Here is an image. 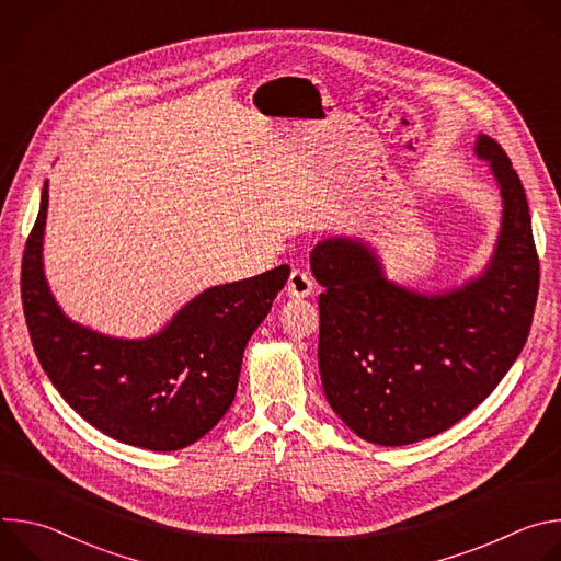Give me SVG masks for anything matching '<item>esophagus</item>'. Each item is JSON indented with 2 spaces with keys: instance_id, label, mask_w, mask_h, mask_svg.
Returning <instances> with one entry per match:
<instances>
[{
  "instance_id": "1",
  "label": "esophagus",
  "mask_w": 561,
  "mask_h": 561,
  "mask_svg": "<svg viewBox=\"0 0 561 561\" xmlns=\"http://www.w3.org/2000/svg\"><path fill=\"white\" fill-rule=\"evenodd\" d=\"M286 290L290 297H308L312 295L314 290V279L310 277L308 271L304 268H295L288 277V284H286Z\"/></svg>"
}]
</instances>
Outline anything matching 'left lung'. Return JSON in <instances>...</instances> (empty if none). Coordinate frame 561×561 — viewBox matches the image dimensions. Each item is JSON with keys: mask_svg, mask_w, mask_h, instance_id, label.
Listing matches in <instances>:
<instances>
[{"mask_svg": "<svg viewBox=\"0 0 561 561\" xmlns=\"http://www.w3.org/2000/svg\"><path fill=\"white\" fill-rule=\"evenodd\" d=\"M502 193V230L477 279L422 295L383 277L359 239L310 253L319 295V373L331 409L362 439L404 446L444 433L497 388L533 324L539 260L524 186L502 146L479 135Z\"/></svg>", "mask_w": 561, "mask_h": 561, "instance_id": "8db88e82", "label": "left lung"}]
</instances>
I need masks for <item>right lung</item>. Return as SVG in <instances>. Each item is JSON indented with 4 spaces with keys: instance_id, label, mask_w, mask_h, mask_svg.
<instances>
[{
    "instance_id": "right-lung-1",
    "label": "right lung",
    "mask_w": 561,
    "mask_h": 561,
    "mask_svg": "<svg viewBox=\"0 0 561 561\" xmlns=\"http://www.w3.org/2000/svg\"><path fill=\"white\" fill-rule=\"evenodd\" d=\"M48 184L22 260V304L35 355L68 407L104 435L180 450L230 409L244 348L284 288L286 264L213 286L191 299L164 331L117 340L79 327L53 299L42 264Z\"/></svg>"
}]
</instances>
